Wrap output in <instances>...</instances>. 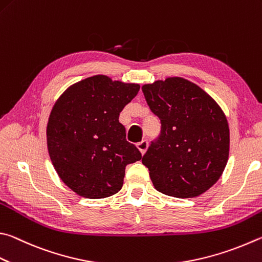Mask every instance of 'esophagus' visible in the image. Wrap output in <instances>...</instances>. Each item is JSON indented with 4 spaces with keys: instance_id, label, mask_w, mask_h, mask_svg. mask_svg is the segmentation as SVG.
Returning <instances> with one entry per match:
<instances>
[{
    "instance_id": "esophagus-1",
    "label": "esophagus",
    "mask_w": 262,
    "mask_h": 262,
    "mask_svg": "<svg viewBox=\"0 0 262 262\" xmlns=\"http://www.w3.org/2000/svg\"><path fill=\"white\" fill-rule=\"evenodd\" d=\"M147 145H149V143H147L146 140H144V141L140 142V143H137V149L140 150V152H141L142 155H144L146 149H147Z\"/></svg>"
}]
</instances>
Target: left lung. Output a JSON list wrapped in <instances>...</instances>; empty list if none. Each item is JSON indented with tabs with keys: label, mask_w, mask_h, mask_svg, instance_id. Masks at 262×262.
Instances as JSON below:
<instances>
[{
	"label": "left lung",
	"mask_w": 262,
	"mask_h": 262,
	"mask_svg": "<svg viewBox=\"0 0 262 262\" xmlns=\"http://www.w3.org/2000/svg\"><path fill=\"white\" fill-rule=\"evenodd\" d=\"M161 130L142 158L159 192L197 197L220 179L229 157V126L221 107L197 84L183 78L142 87Z\"/></svg>",
	"instance_id": "8db88e82"
}]
</instances>
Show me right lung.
<instances>
[{"label": "right lung", "instance_id": "1", "mask_svg": "<svg viewBox=\"0 0 262 262\" xmlns=\"http://www.w3.org/2000/svg\"><path fill=\"white\" fill-rule=\"evenodd\" d=\"M139 90L140 84L94 75L71 85L55 103L47 126L49 156L58 177L79 196L99 199L117 193L126 166L141 160L119 122Z\"/></svg>", "mask_w": 262, "mask_h": 262}]
</instances>
